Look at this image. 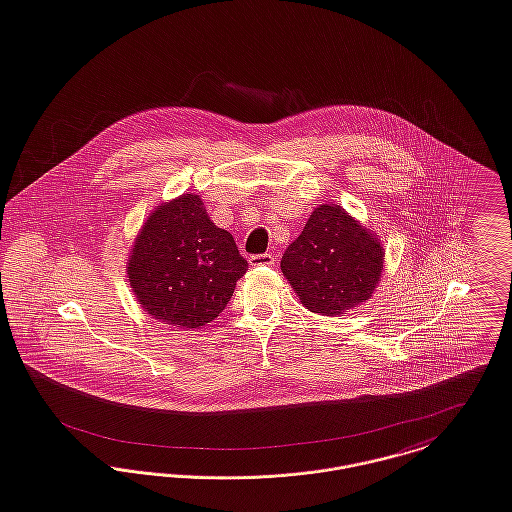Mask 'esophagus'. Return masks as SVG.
Listing matches in <instances>:
<instances>
[{
  "label": "esophagus",
  "mask_w": 512,
  "mask_h": 512,
  "mask_svg": "<svg viewBox=\"0 0 512 512\" xmlns=\"http://www.w3.org/2000/svg\"><path fill=\"white\" fill-rule=\"evenodd\" d=\"M250 266H272L274 264V256L272 254H254L250 256Z\"/></svg>",
  "instance_id": "34e87169"
}]
</instances>
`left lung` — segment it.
<instances>
[{"label": "left lung", "mask_w": 512, "mask_h": 512, "mask_svg": "<svg viewBox=\"0 0 512 512\" xmlns=\"http://www.w3.org/2000/svg\"><path fill=\"white\" fill-rule=\"evenodd\" d=\"M383 254L377 236L340 205H319L287 246L281 272L309 311L334 317L372 297Z\"/></svg>", "instance_id": "left-lung-1"}]
</instances>
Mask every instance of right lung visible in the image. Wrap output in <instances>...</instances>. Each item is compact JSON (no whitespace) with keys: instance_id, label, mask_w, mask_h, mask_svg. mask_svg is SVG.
Returning a JSON list of instances; mask_svg holds the SVG:
<instances>
[{"instance_id":"right-lung-1","label":"right lung","mask_w":512,"mask_h":512,"mask_svg":"<svg viewBox=\"0 0 512 512\" xmlns=\"http://www.w3.org/2000/svg\"><path fill=\"white\" fill-rule=\"evenodd\" d=\"M246 270L233 234L209 219L193 193L150 213L127 262L142 309L164 325L187 330L223 313Z\"/></svg>"}]
</instances>
